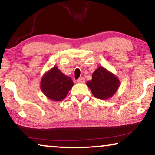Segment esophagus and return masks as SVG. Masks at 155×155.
Wrapping results in <instances>:
<instances>
[{
	"label": "esophagus",
	"mask_w": 155,
	"mask_h": 155,
	"mask_svg": "<svg viewBox=\"0 0 155 155\" xmlns=\"http://www.w3.org/2000/svg\"><path fill=\"white\" fill-rule=\"evenodd\" d=\"M77 82L84 84V83L85 82V79H84V77H80L79 79H77Z\"/></svg>",
	"instance_id": "esophagus-1"
}]
</instances>
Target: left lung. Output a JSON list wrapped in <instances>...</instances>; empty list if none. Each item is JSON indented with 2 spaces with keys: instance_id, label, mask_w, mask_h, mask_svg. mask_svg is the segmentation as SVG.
Segmentation results:
<instances>
[{
  "instance_id": "left-lung-1",
  "label": "left lung",
  "mask_w": 155,
  "mask_h": 155,
  "mask_svg": "<svg viewBox=\"0 0 155 155\" xmlns=\"http://www.w3.org/2000/svg\"><path fill=\"white\" fill-rule=\"evenodd\" d=\"M87 85L96 98L107 100L116 93L120 81L113 73L100 66L93 72L92 80L88 81Z\"/></svg>"
}]
</instances>
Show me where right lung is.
I'll use <instances>...</instances> for the list:
<instances>
[{
  "label": "right lung",
  "instance_id": "right-lung-1",
  "mask_svg": "<svg viewBox=\"0 0 155 155\" xmlns=\"http://www.w3.org/2000/svg\"><path fill=\"white\" fill-rule=\"evenodd\" d=\"M73 86L72 79L63 74L57 66L44 74L40 84L44 95L54 101H60L65 98Z\"/></svg>",
  "mask_w": 155,
  "mask_h": 155
}]
</instances>
